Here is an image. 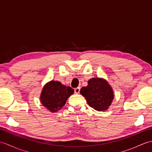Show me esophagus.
Returning a JSON list of instances; mask_svg holds the SVG:
<instances>
[{"label":"esophagus","mask_w":152,"mask_h":152,"mask_svg":"<svg viewBox=\"0 0 152 152\" xmlns=\"http://www.w3.org/2000/svg\"><path fill=\"white\" fill-rule=\"evenodd\" d=\"M80 91V88H76L74 89V92H75V93H76V94L79 93Z\"/></svg>","instance_id":"esophagus-1"}]
</instances>
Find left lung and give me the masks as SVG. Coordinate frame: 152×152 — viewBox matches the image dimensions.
I'll use <instances>...</instances> for the list:
<instances>
[{"label": "left lung", "instance_id": "8db88e82", "mask_svg": "<svg viewBox=\"0 0 152 152\" xmlns=\"http://www.w3.org/2000/svg\"><path fill=\"white\" fill-rule=\"evenodd\" d=\"M80 93L88 104L98 111L107 110L114 99L112 88L106 80L101 78L89 80L88 86L82 88Z\"/></svg>", "mask_w": 152, "mask_h": 152}]
</instances>
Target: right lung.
Instances as JSON below:
<instances>
[{
    "mask_svg": "<svg viewBox=\"0 0 152 152\" xmlns=\"http://www.w3.org/2000/svg\"><path fill=\"white\" fill-rule=\"evenodd\" d=\"M74 93V89L66 87L57 81H51L43 88L41 93L42 104L51 112L59 110L66 103V100Z\"/></svg>",
    "mask_w": 152,
    "mask_h": 152,
    "instance_id": "obj_1",
    "label": "right lung"
}]
</instances>
